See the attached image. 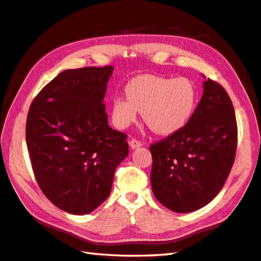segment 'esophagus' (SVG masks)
<instances>
[{
	"instance_id": "1",
	"label": "esophagus",
	"mask_w": 261,
	"mask_h": 261,
	"mask_svg": "<svg viewBox=\"0 0 261 261\" xmlns=\"http://www.w3.org/2000/svg\"><path fill=\"white\" fill-rule=\"evenodd\" d=\"M129 145L132 148H137L142 146V142L140 140H136V138H132V140L129 141Z\"/></svg>"
}]
</instances>
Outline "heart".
I'll return each mask as SVG.
<instances>
[{"mask_svg": "<svg viewBox=\"0 0 261 261\" xmlns=\"http://www.w3.org/2000/svg\"><path fill=\"white\" fill-rule=\"evenodd\" d=\"M126 98L111 102V117L118 128H126L143 111V119L156 134L169 135L181 129L197 105V89L187 77L138 76L127 84Z\"/></svg>", "mask_w": 261, "mask_h": 261, "instance_id": "obj_1", "label": "heart"}]
</instances>
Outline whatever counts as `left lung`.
I'll list each match as a JSON object with an SVG mask.
<instances>
[{
    "mask_svg": "<svg viewBox=\"0 0 261 261\" xmlns=\"http://www.w3.org/2000/svg\"><path fill=\"white\" fill-rule=\"evenodd\" d=\"M238 125L225 89L208 79L189 121L150 145L152 190L167 208L189 213L220 193L234 163Z\"/></svg>",
    "mask_w": 261,
    "mask_h": 261,
    "instance_id": "8db88e82",
    "label": "left lung"
}]
</instances>
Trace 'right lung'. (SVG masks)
<instances>
[{
	"instance_id": "right-lung-1",
	"label": "right lung",
	"mask_w": 261,
	"mask_h": 261,
	"mask_svg": "<svg viewBox=\"0 0 261 261\" xmlns=\"http://www.w3.org/2000/svg\"><path fill=\"white\" fill-rule=\"evenodd\" d=\"M114 67L66 70L30 105L25 141L35 178L58 208L84 215L108 198L127 135L110 128L103 98Z\"/></svg>"
}]
</instances>
